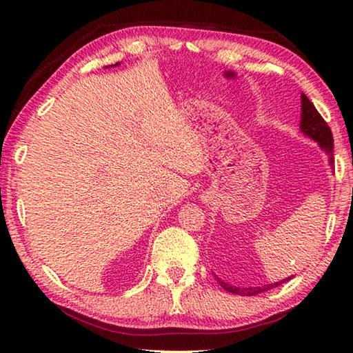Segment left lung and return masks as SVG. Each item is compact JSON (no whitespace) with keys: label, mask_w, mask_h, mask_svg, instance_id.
<instances>
[{"label":"left lung","mask_w":353,"mask_h":353,"mask_svg":"<svg viewBox=\"0 0 353 353\" xmlns=\"http://www.w3.org/2000/svg\"><path fill=\"white\" fill-rule=\"evenodd\" d=\"M301 132L303 135H307L308 139H312L314 141H318L319 148L322 151H325V154L328 155V163L333 166V135L332 130L328 128V124L324 121V118L319 115V112L316 110L314 104L310 101L305 94H301ZM290 277H286L280 282L276 283H270L265 286H249V288H238V286H230L227 285L225 282H221L223 288L229 292H234V294H241V296H255L260 294L263 291H268L271 288H276L277 285H280L282 282H286Z\"/></svg>","instance_id":"left-lung-1"}]
</instances>
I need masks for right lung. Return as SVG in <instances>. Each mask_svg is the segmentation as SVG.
<instances>
[{
	"label": "right lung",
	"mask_w": 353,
	"mask_h": 353,
	"mask_svg": "<svg viewBox=\"0 0 353 353\" xmlns=\"http://www.w3.org/2000/svg\"><path fill=\"white\" fill-rule=\"evenodd\" d=\"M118 65H119V63H115V65H110V67H118Z\"/></svg>",
	"instance_id": "right-lung-1"
}]
</instances>
